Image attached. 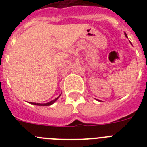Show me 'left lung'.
I'll return each mask as SVG.
<instances>
[{"label": "left lung", "instance_id": "left-lung-1", "mask_svg": "<svg viewBox=\"0 0 147 147\" xmlns=\"http://www.w3.org/2000/svg\"><path fill=\"white\" fill-rule=\"evenodd\" d=\"M125 36H126V37H127V34H125Z\"/></svg>", "mask_w": 147, "mask_h": 147}]
</instances>
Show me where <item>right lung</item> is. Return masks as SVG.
<instances>
[{
	"mask_svg": "<svg viewBox=\"0 0 147 147\" xmlns=\"http://www.w3.org/2000/svg\"><path fill=\"white\" fill-rule=\"evenodd\" d=\"M59 96H60V95H59ZM59 97H57V98H55L54 100H52V101H51L50 102H48V103H45V104H40V103H32V102H31V104H32V105H38V106H49V105H52V104H54V102L57 101V100L59 98Z\"/></svg>",
	"mask_w": 147,
	"mask_h": 147,
	"instance_id": "1",
	"label": "right lung"
}]
</instances>
